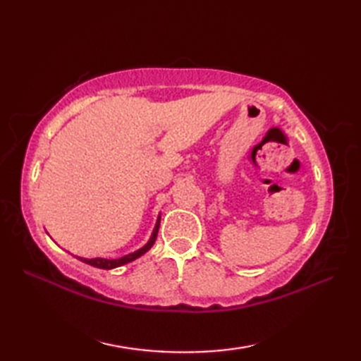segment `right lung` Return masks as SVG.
<instances>
[{"label":"right lung","mask_w":361,"mask_h":361,"mask_svg":"<svg viewBox=\"0 0 361 361\" xmlns=\"http://www.w3.org/2000/svg\"><path fill=\"white\" fill-rule=\"evenodd\" d=\"M159 219L157 220V225H155V229H153L152 233V237L150 240L144 245V247L141 250H137L135 252H132V255H127L124 257H119V259H102V257H96V259H83V257H79L82 262H85L91 267H96V268H102V270H111V268H116V267H121V265H126L128 262H132V260L141 257L144 252H147L152 247L153 243H155L157 240V235H158V229H159Z\"/></svg>","instance_id":"obj_1"}]
</instances>
